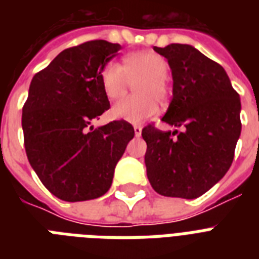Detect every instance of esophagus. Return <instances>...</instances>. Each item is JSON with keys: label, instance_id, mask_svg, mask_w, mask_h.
<instances>
[{"label": "esophagus", "instance_id": "1", "mask_svg": "<svg viewBox=\"0 0 259 259\" xmlns=\"http://www.w3.org/2000/svg\"><path fill=\"white\" fill-rule=\"evenodd\" d=\"M142 133V127L140 125H134V134H136V137H140Z\"/></svg>", "mask_w": 259, "mask_h": 259}]
</instances>
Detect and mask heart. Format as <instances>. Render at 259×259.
I'll return each instance as SVG.
<instances>
[{"instance_id":"b5f03b06","label":"heart","mask_w":259,"mask_h":259,"mask_svg":"<svg viewBox=\"0 0 259 259\" xmlns=\"http://www.w3.org/2000/svg\"><path fill=\"white\" fill-rule=\"evenodd\" d=\"M169 63L164 56L142 51L126 55L123 67L117 62H107L101 70L102 90L110 101H118L134 85L136 95L126 98L113 106L111 115L130 123H141L157 113L160 103L170 95L168 76Z\"/></svg>"}]
</instances>
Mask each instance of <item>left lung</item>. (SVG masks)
<instances>
[{"instance_id":"left-lung-1","label":"left lung","mask_w":259,"mask_h":259,"mask_svg":"<svg viewBox=\"0 0 259 259\" xmlns=\"http://www.w3.org/2000/svg\"><path fill=\"white\" fill-rule=\"evenodd\" d=\"M168 59L173 98L162 121L183 127L142 129L150 185L162 196L196 199L233 164L241 136V99L221 64L187 44L154 47Z\"/></svg>"}]
</instances>
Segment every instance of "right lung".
Returning <instances> with one entry per match:
<instances>
[{
	"label": "right lung",
	"instance_id": "right-lung-1",
	"mask_svg": "<svg viewBox=\"0 0 259 259\" xmlns=\"http://www.w3.org/2000/svg\"><path fill=\"white\" fill-rule=\"evenodd\" d=\"M119 50L106 40L71 47L30 82L21 119L26 157L44 187L62 200L105 195L134 137L133 126L123 119L91 126L110 107L99 75Z\"/></svg>",
	"mask_w": 259,
	"mask_h": 259
}]
</instances>
